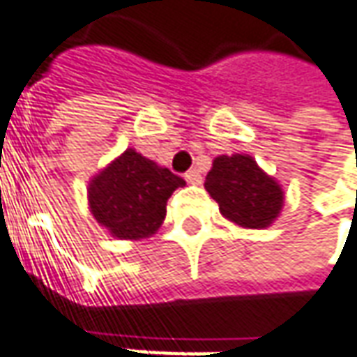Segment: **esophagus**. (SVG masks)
Segmentation results:
<instances>
[{"instance_id":"esophagus-1","label":"esophagus","mask_w":357,"mask_h":357,"mask_svg":"<svg viewBox=\"0 0 357 357\" xmlns=\"http://www.w3.org/2000/svg\"><path fill=\"white\" fill-rule=\"evenodd\" d=\"M185 181L191 183V185H199V183H202V174H199L197 169H190V172L185 174Z\"/></svg>"}]
</instances>
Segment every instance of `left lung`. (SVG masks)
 I'll list each match as a JSON object with an SVG mask.
<instances>
[{"instance_id":"8db88e82","label":"left lung","mask_w":357,"mask_h":357,"mask_svg":"<svg viewBox=\"0 0 357 357\" xmlns=\"http://www.w3.org/2000/svg\"><path fill=\"white\" fill-rule=\"evenodd\" d=\"M205 190L219 205V213L243 229L271 227L284 205L282 185L249 154L217 155Z\"/></svg>"}]
</instances>
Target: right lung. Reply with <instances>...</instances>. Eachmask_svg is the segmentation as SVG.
<instances>
[{
	"label": "right lung",
	"instance_id": "1",
	"mask_svg": "<svg viewBox=\"0 0 357 357\" xmlns=\"http://www.w3.org/2000/svg\"><path fill=\"white\" fill-rule=\"evenodd\" d=\"M183 185L167 167L128 148L91 178L89 209L110 237L148 239L166 219L167 199Z\"/></svg>",
	"mask_w": 357,
	"mask_h": 357
}]
</instances>
